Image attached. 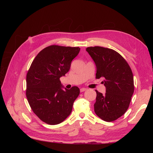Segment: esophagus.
Returning <instances> with one entry per match:
<instances>
[{
    "mask_svg": "<svg viewBox=\"0 0 153 153\" xmlns=\"http://www.w3.org/2000/svg\"><path fill=\"white\" fill-rule=\"evenodd\" d=\"M86 90H87L86 88L82 87V88H81V89H80V92H84V91H85Z\"/></svg>",
    "mask_w": 153,
    "mask_h": 153,
    "instance_id": "1",
    "label": "esophagus"
}]
</instances>
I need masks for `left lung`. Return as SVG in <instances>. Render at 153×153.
I'll use <instances>...</instances> for the list:
<instances>
[{
  "instance_id": "left-lung-1",
  "label": "left lung",
  "mask_w": 153,
  "mask_h": 153,
  "mask_svg": "<svg viewBox=\"0 0 153 153\" xmlns=\"http://www.w3.org/2000/svg\"><path fill=\"white\" fill-rule=\"evenodd\" d=\"M86 51L96 66V78L102 82L106 93L96 92L94 112L106 122L114 121L126 112L134 92L133 76L129 64L116 51L101 47H88Z\"/></svg>"
}]
</instances>
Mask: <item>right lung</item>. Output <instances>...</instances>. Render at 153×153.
<instances>
[{
	"instance_id": "obj_1",
	"label": "right lung",
	"mask_w": 153,
	"mask_h": 153,
	"mask_svg": "<svg viewBox=\"0 0 153 153\" xmlns=\"http://www.w3.org/2000/svg\"><path fill=\"white\" fill-rule=\"evenodd\" d=\"M80 50L79 47L51 45L41 50L31 64L26 77V96L32 111L45 123L58 124L71 112L80 89L76 86L66 89L60 78L69 71Z\"/></svg>"
}]
</instances>
